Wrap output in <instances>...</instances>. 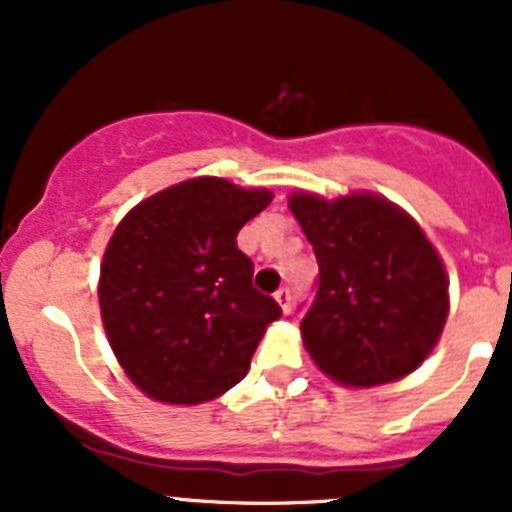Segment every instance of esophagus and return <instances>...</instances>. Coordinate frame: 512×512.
<instances>
[{
	"instance_id": "34e87169",
	"label": "esophagus",
	"mask_w": 512,
	"mask_h": 512,
	"mask_svg": "<svg viewBox=\"0 0 512 512\" xmlns=\"http://www.w3.org/2000/svg\"><path fill=\"white\" fill-rule=\"evenodd\" d=\"M274 300L279 302V307H282L284 315H287V312L292 310V295H289V289H287V287L277 289V295H274Z\"/></svg>"
}]
</instances>
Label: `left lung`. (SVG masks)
Here are the masks:
<instances>
[{"label": "left lung", "mask_w": 512, "mask_h": 512, "mask_svg": "<svg viewBox=\"0 0 512 512\" xmlns=\"http://www.w3.org/2000/svg\"><path fill=\"white\" fill-rule=\"evenodd\" d=\"M289 210L320 266L300 325L320 372L343 387L415 372L449 318V274L415 217L374 192H295Z\"/></svg>", "instance_id": "8db88e82"}]
</instances>
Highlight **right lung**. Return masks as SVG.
Listing matches in <instances>:
<instances>
[{"mask_svg": "<svg viewBox=\"0 0 512 512\" xmlns=\"http://www.w3.org/2000/svg\"><path fill=\"white\" fill-rule=\"evenodd\" d=\"M271 197L194 176L138 202L112 233L97 287L102 325L151 400L200 405L248 374L282 310L253 289V264L235 235Z\"/></svg>", "mask_w": 512, "mask_h": 512, "instance_id": "1", "label": "right lung"}]
</instances>
